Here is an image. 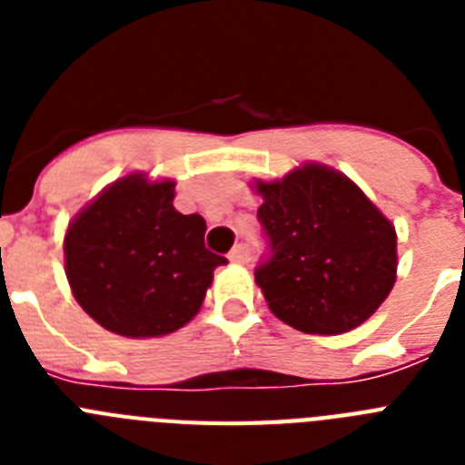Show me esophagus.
<instances>
[{
    "mask_svg": "<svg viewBox=\"0 0 465 465\" xmlns=\"http://www.w3.org/2000/svg\"><path fill=\"white\" fill-rule=\"evenodd\" d=\"M230 262H240V265H244V262L252 261V252H249V246L246 244H237L232 252H230Z\"/></svg>",
    "mask_w": 465,
    "mask_h": 465,
    "instance_id": "34e87169",
    "label": "esophagus"
}]
</instances>
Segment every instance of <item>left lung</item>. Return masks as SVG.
Instances as JSON below:
<instances>
[{
	"mask_svg": "<svg viewBox=\"0 0 465 465\" xmlns=\"http://www.w3.org/2000/svg\"><path fill=\"white\" fill-rule=\"evenodd\" d=\"M272 256L256 283L279 322L340 335L368 322L396 283V228L349 176L305 163L256 182Z\"/></svg>",
	"mask_w": 465,
	"mask_h": 465,
	"instance_id": "8db88e82",
	"label": "left lung"
}]
</instances>
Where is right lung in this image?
Masks as SVG:
<instances>
[{
  "label": "right lung",
  "mask_w": 465,
  "mask_h": 465,
  "mask_svg": "<svg viewBox=\"0 0 465 465\" xmlns=\"http://www.w3.org/2000/svg\"><path fill=\"white\" fill-rule=\"evenodd\" d=\"M172 179H116L72 219L64 274L85 314L123 338H160L200 312L223 256L200 213L174 209Z\"/></svg>",
  "instance_id": "right-lung-1"
}]
</instances>
